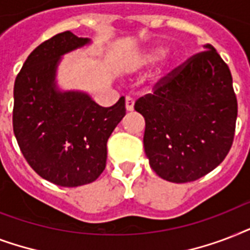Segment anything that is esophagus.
I'll list each match as a JSON object with an SVG mask.
<instances>
[{
	"instance_id": "34e87169",
	"label": "esophagus",
	"mask_w": 250,
	"mask_h": 250,
	"mask_svg": "<svg viewBox=\"0 0 250 250\" xmlns=\"http://www.w3.org/2000/svg\"><path fill=\"white\" fill-rule=\"evenodd\" d=\"M133 105H135V101H133L132 97H125V109L128 110V111H132L133 110Z\"/></svg>"
}]
</instances>
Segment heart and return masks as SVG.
Returning a JSON list of instances; mask_svg holds the SVG:
<instances>
[{"label":"heart","mask_w":250,"mask_h":250,"mask_svg":"<svg viewBox=\"0 0 250 250\" xmlns=\"http://www.w3.org/2000/svg\"><path fill=\"white\" fill-rule=\"evenodd\" d=\"M165 50L164 48H156V49H152L150 52H148L144 56L143 58V64H149V63H153V62H156L161 58V57L165 54Z\"/></svg>","instance_id":"obj_1"}]
</instances>
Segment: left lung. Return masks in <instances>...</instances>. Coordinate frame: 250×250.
<instances>
[{
  "mask_svg": "<svg viewBox=\"0 0 250 250\" xmlns=\"http://www.w3.org/2000/svg\"><path fill=\"white\" fill-rule=\"evenodd\" d=\"M162 76L135 102L145 119L144 149L158 176L194 182L232 146L237 100L229 66L213 45Z\"/></svg>",
  "mask_w": 250,
  "mask_h": 250,
  "instance_id": "left-lung-1",
  "label": "left lung"
}]
</instances>
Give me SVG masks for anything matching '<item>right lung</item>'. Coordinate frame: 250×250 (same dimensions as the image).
Instances as JSON below:
<instances>
[{"instance_id":"1","label":"right lung","mask_w":250,"mask_h":250,"mask_svg":"<svg viewBox=\"0 0 250 250\" xmlns=\"http://www.w3.org/2000/svg\"><path fill=\"white\" fill-rule=\"evenodd\" d=\"M89 42L70 31L40 44L14 84L13 128L27 164L61 187L89 184L106 166L107 140L125 115V97L102 107L79 92L54 88L60 57Z\"/></svg>"}]
</instances>
